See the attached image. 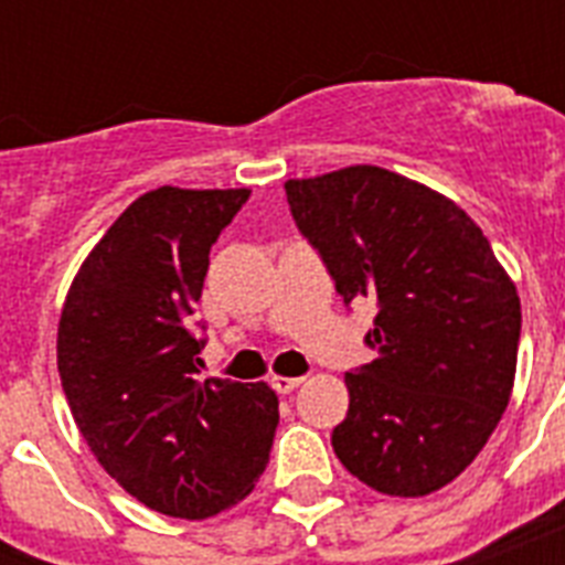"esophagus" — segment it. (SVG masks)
Returning a JSON list of instances; mask_svg holds the SVG:
<instances>
[{"mask_svg": "<svg viewBox=\"0 0 565 565\" xmlns=\"http://www.w3.org/2000/svg\"><path fill=\"white\" fill-rule=\"evenodd\" d=\"M301 381L305 377H284V375H273V386L278 393H292V390H299Z\"/></svg>", "mask_w": 565, "mask_h": 565, "instance_id": "obj_1", "label": "esophagus"}]
</instances>
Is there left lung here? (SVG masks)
<instances>
[{
  "instance_id": "left-lung-1",
  "label": "left lung",
  "mask_w": 565,
  "mask_h": 565,
  "mask_svg": "<svg viewBox=\"0 0 565 565\" xmlns=\"http://www.w3.org/2000/svg\"><path fill=\"white\" fill-rule=\"evenodd\" d=\"M301 237L345 305H377L345 372L349 413L331 434L340 463L384 495H428L472 463L516 377L522 308L490 239L466 211L381 167L284 184Z\"/></svg>"
}]
</instances>
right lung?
I'll list each match as a JSON object with an SVG mask.
<instances>
[{"instance_id":"add662e5","label":"right lung","mask_w":565,"mask_h":565,"mask_svg":"<svg viewBox=\"0 0 565 565\" xmlns=\"http://www.w3.org/2000/svg\"><path fill=\"white\" fill-rule=\"evenodd\" d=\"M248 190L158 188L122 211L75 275L57 326V372L105 472L163 516L207 519L255 490L278 395L199 381L193 313L207 255Z\"/></svg>"}]
</instances>
